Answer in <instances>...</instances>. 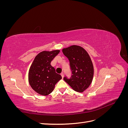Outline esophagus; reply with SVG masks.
Listing matches in <instances>:
<instances>
[{
  "instance_id": "1",
  "label": "esophagus",
  "mask_w": 128,
  "mask_h": 128,
  "mask_svg": "<svg viewBox=\"0 0 128 128\" xmlns=\"http://www.w3.org/2000/svg\"><path fill=\"white\" fill-rule=\"evenodd\" d=\"M61 75L62 77V78H63L64 76V74L63 72H61Z\"/></svg>"
}]
</instances>
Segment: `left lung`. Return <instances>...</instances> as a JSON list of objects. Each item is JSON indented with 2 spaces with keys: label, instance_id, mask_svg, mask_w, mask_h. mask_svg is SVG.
I'll return each mask as SVG.
<instances>
[{
  "label": "left lung",
  "instance_id": "8db88e82",
  "mask_svg": "<svg viewBox=\"0 0 128 128\" xmlns=\"http://www.w3.org/2000/svg\"><path fill=\"white\" fill-rule=\"evenodd\" d=\"M64 54L69 61L72 72L70 78L64 80L73 90L82 92L90 86L94 76V66L88 52L80 46L72 45L62 50Z\"/></svg>",
  "mask_w": 128,
  "mask_h": 128
}]
</instances>
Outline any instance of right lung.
Instances as JSON below:
<instances>
[{"label": "right lung", "instance_id": "add662e5", "mask_svg": "<svg viewBox=\"0 0 128 128\" xmlns=\"http://www.w3.org/2000/svg\"><path fill=\"white\" fill-rule=\"evenodd\" d=\"M59 50L42 51L35 57L29 71V82L31 87L38 94L47 96L53 91L56 83L62 78L51 65L52 60Z\"/></svg>", "mask_w": 128, "mask_h": 128}]
</instances>
